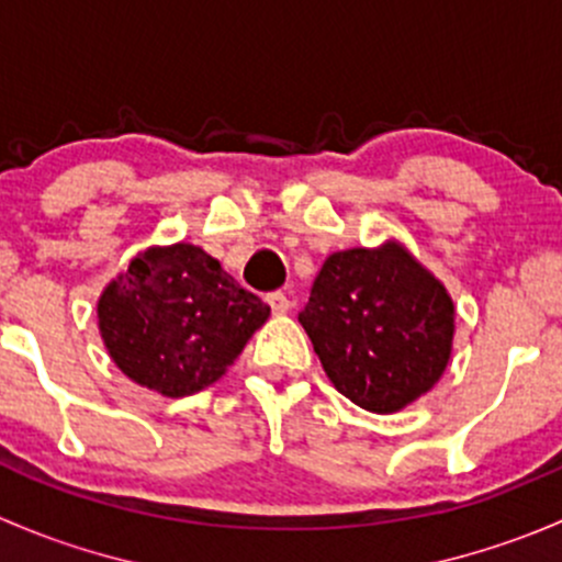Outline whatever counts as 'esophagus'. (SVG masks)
Listing matches in <instances>:
<instances>
[{
	"label": "esophagus",
	"mask_w": 562,
	"mask_h": 562,
	"mask_svg": "<svg viewBox=\"0 0 562 562\" xmlns=\"http://www.w3.org/2000/svg\"><path fill=\"white\" fill-rule=\"evenodd\" d=\"M266 304H269L271 313H274V315H285L288 310H291V299H288L282 291L269 293V296H266Z\"/></svg>",
	"instance_id": "34e87169"
}]
</instances>
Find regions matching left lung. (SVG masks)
Masks as SVG:
<instances>
[{
    "instance_id": "obj_1",
    "label": "left lung",
    "mask_w": 562,
    "mask_h": 562,
    "mask_svg": "<svg viewBox=\"0 0 562 562\" xmlns=\"http://www.w3.org/2000/svg\"><path fill=\"white\" fill-rule=\"evenodd\" d=\"M299 323L339 394L370 413H396L449 367L454 302L391 239L328 255Z\"/></svg>"
}]
</instances>
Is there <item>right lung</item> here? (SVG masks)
<instances>
[{
	"label": "right lung",
	"instance_id": "1",
	"mask_svg": "<svg viewBox=\"0 0 562 562\" xmlns=\"http://www.w3.org/2000/svg\"><path fill=\"white\" fill-rule=\"evenodd\" d=\"M266 317L269 304L184 241L135 255L98 302L113 364L173 400L220 381Z\"/></svg>",
	"mask_w": 562,
	"mask_h": 562
}]
</instances>
